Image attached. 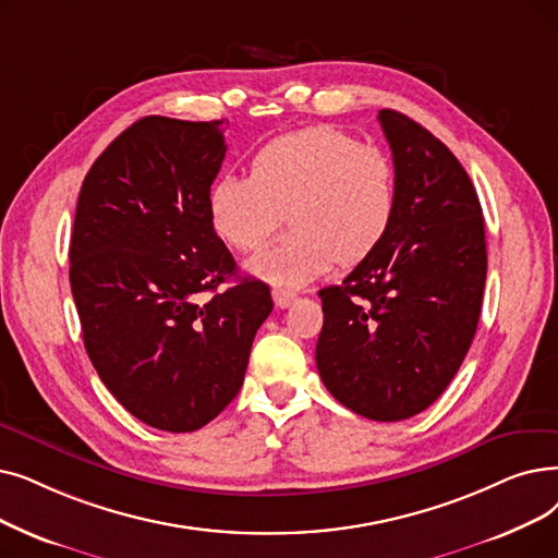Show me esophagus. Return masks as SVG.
<instances>
[{"label": "esophagus", "instance_id": "34e87169", "mask_svg": "<svg viewBox=\"0 0 558 558\" xmlns=\"http://www.w3.org/2000/svg\"><path fill=\"white\" fill-rule=\"evenodd\" d=\"M294 301H296V294L284 292V289H274V303H276V307L284 310V307L292 305Z\"/></svg>", "mask_w": 558, "mask_h": 558}]
</instances>
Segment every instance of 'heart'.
I'll return each mask as SVG.
<instances>
[{
	"instance_id": "obj_1",
	"label": "heart",
	"mask_w": 558,
	"mask_h": 558,
	"mask_svg": "<svg viewBox=\"0 0 558 558\" xmlns=\"http://www.w3.org/2000/svg\"><path fill=\"white\" fill-rule=\"evenodd\" d=\"M284 211L294 232L246 269L292 292L337 262L367 259L383 244L397 214L395 163L376 145L317 125L262 145L251 175L226 173L207 191L214 234L239 253L259 251Z\"/></svg>"
}]
</instances>
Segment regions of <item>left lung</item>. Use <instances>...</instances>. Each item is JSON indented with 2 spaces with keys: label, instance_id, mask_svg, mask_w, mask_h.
<instances>
[{
  "label": "left lung",
  "instance_id": "left-lung-1",
  "mask_svg": "<svg viewBox=\"0 0 558 558\" xmlns=\"http://www.w3.org/2000/svg\"><path fill=\"white\" fill-rule=\"evenodd\" d=\"M397 171V214L383 244L319 292L317 369L328 392L376 422L408 420L438 399L476 332L486 230L474 184L413 118L378 111Z\"/></svg>",
  "mask_w": 558,
  "mask_h": 558
}]
</instances>
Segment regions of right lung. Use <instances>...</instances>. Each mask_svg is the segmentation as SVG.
<instances>
[{"mask_svg": "<svg viewBox=\"0 0 558 558\" xmlns=\"http://www.w3.org/2000/svg\"><path fill=\"white\" fill-rule=\"evenodd\" d=\"M223 132V120H136L90 166L72 226L86 353L120 405L159 430H198L221 413L274 310L269 287L236 278L207 219Z\"/></svg>", "mask_w": 558, "mask_h": 558, "instance_id": "1", "label": "right lung"}]
</instances>
